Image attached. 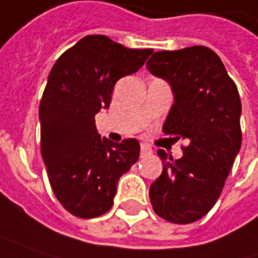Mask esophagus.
Returning <instances> with one entry per match:
<instances>
[{"instance_id": "esophagus-1", "label": "esophagus", "mask_w": 258, "mask_h": 258, "mask_svg": "<svg viewBox=\"0 0 258 258\" xmlns=\"http://www.w3.org/2000/svg\"><path fill=\"white\" fill-rule=\"evenodd\" d=\"M153 151H151V148L148 147V145H141V157H145V156H150Z\"/></svg>"}]
</instances>
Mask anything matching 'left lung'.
I'll use <instances>...</instances> for the list:
<instances>
[{"label":"left lung","mask_w":258,"mask_h":258,"mask_svg":"<svg viewBox=\"0 0 258 258\" xmlns=\"http://www.w3.org/2000/svg\"><path fill=\"white\" fill-rule=\"evenodd\" d=\"M147 67L170 83L175 95L163 132L186 141L177 160L157 151L163 173L150 186V201L161 219L192 223L219 200L241 148L239 94L220 57L207 46L158 51Z\"/></svg>","instance_id":"1"}]
</instances>
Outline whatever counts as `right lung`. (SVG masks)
<instances>
[{
    "mask_svg": "<svg viewBox=\"0 0 258 258\" xmlns=\"http://www.w3.org/2000/svg\"><path fill=\"white\" fill-rule=\"evenodd\" d=\"M151 52L88 35L49 72L39 104L41 154L52 192L76 217L108 212L120 176L138 161V141L116 144L98 135L95 114L110 105L120 78L138 72Z\"/></svg>",
    "mask_w": 258,
    "mask_h": 258,
    "instance_id": "add662e5",
    "label": "right lung"
}]
</instances>
